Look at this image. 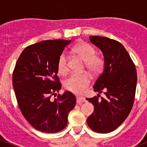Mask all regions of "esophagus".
Here are the masks:
<instances>
[{
    "label": "esophagus",
    "instance_id": "34e87169",
    "mask_svg": "<svg viewBox=\"0 0 147 147\" xmlns=\"http://www.w3.org/2000/svg\"><path fill=\"white\" fill-rule=\"evenodd\" d=\"M76 98H77V103H78V104H81V103H82V102H86V99L83 97H80V96H78Z\"/></svg>",
    "mask_w": 147,
    "mask_h": 147
}]
</instances>
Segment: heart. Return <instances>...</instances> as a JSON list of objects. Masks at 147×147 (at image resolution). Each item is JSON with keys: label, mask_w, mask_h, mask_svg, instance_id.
Masks as SVG:
<instances>
[{"label": "heart", "mask_w": 147, "mask_h": 147, "mask_svg": "<svg viewBox=\"0 0 147 147\" xmlns=\"http://www.w3.org/2000/svg\"><path fill=\"white\" fill-rule=\"evenodd\" d=\"M74 52L84 61L86 67L92 74H97L103 67V61L96 55V50L91 45L87 42H80L74 47ZM68 57L65 53H63L59 57L57 62V69L61 75H65L68 71ZM91 78L86 72L82 74L72 73L65 79V88L76 94L82 93L90 83Z\"/></svg>", "instance_id": "b5f03b06"}]
</instances>
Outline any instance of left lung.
Masks as SVG:
<instances>
[{"instance_id":"left-lung-1","label":"left lung","mask_w":147,"mask_h":147,"mask_svg":"<svg viewBox=\"0 0 147 147\" xmlns=\"http://www.w3.org/2000/svg\"><path fill=\"white\" fill-rule=\"evenodd\" d=\"M90 42L104 56L103 72L93 88L106 97L95 96L87 100L94 105V112L87 119L89 127L106 134L119 127L131 112L134 104L137 75L135 65L124 47L118 41L101 36H90Z\"/></svg>"}]
</instances>
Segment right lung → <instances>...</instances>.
Returning <instances> with one entry per match:
<instances>
[{"label":"right lung","instance_id":"1","mask_svg":"<svg viewBox=\"0 0 147 147\" xmlns=\"http://www.w3.org/2000/svg\"><path fill=\"white\" fill-rule=\"evenodd\" d=\"M71 40H43L28 46L18 59L13 72V86L22 114L35 129L45 133L61 131L67 124L76 97L69 91L57 99L61 83L57 62Z\"/></svg>","mask_w":147,"mask_h":147}]
</instances>
